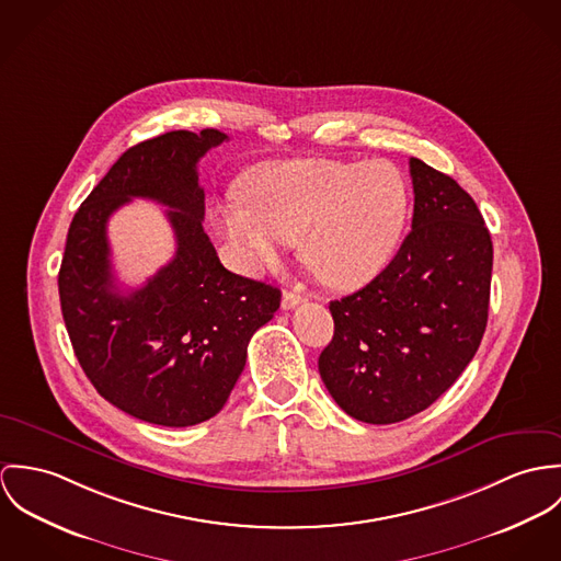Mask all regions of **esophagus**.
<instances>
[{"mask_svg": "<svg viewBox=\"0 0 561 561\" xmlns=\"http://www.w3.org/2000/svg\"><path fill=\"white\" fill-rule=\"evenodd\" d=\"M304 301H306V297L295 293V290H284V295H282V308L284 310H293V308H297Z\"/></svg>", "mask_w": 561, "mask_h": 561, "instance_id": "esophagus-1", "label": "esophagus"}]
</instances>
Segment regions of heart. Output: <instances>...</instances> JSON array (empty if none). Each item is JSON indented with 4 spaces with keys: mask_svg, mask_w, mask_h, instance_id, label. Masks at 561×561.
<instances>
[{
    "mask_svg": "<svg viewBox=\"0 0 561 561\" xmlns=\"http://www.w3.org/2000/svg\"><path fill=\"white\" fill-rule=\"evenodd\" d=\"M243 204H224L215 224L243 271L275 264L288 243L322 284L353 290L389 262L409 217V185L389 161H268L241 183Z\"/></svg>",
    "mask_w": 561,
    "mask_h": 561,
    "instance_id": "1",
    "label": "heart"
}]
</instances>
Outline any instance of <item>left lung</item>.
Here are the masks:
<instances>
[{
    "mask_svg": "<svg viewBox=\"0 0 561 561\" xmlns=\"http://www.w3.org/2000/svg\"><path fill=\"white\" fill-rule=\"evenodd\" d=\"M413 224L362 290L331 301L318 370L344 413L396 424L428 409L469 366L489 320L493 241L473 197L409 159Z\"/></svg>",
    "mask_w": 561,
    "mask_h": 561,
    "instance_id": "1",
    "label": "left lung"
}]
</instances>
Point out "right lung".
I'll return each mask as SVG.
<instances>
[{
  "mask_svg": "<svg viewBox=\"0 0 561 561\" xmlns=\"http://www.w3.org/2000/svg\"><path fill=\"white\" fill-rule=\"evenodd\" d=\"M228 135L170 130L128 148L72 217L58 275L64 322L90 382L128 415L185 428L217 415L251 335L279 308L275 286L230 273L204 221L197 161ZM133 196L172 207L178 255L126 296L111 273L106 221Z\"/></svg>",
  "mask_w": 561,
  "mask_h": 561,
  "instance_id": "1",
  "label": "right lung"
}]
</instances>
